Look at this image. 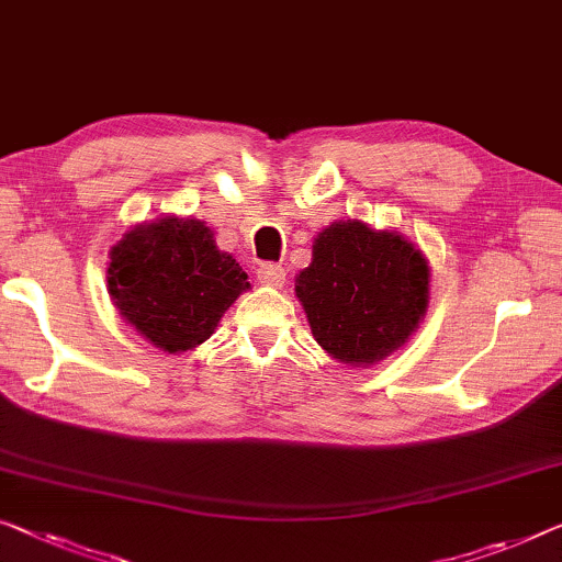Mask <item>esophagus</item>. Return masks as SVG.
Returning <instances> with one entry per match:
<instances>
[{"label":"esophagus","instance_id":"1","mask_svg":"<svg viewBox=\"0 0 562 562\" xmlns=\"http://www.w3.org/2000/svg\"><path fill=\"white\" fill-rule=\"evenodd\" d=\"M257 280L262 282V284H270V288H282V284H284V270H282L280 265L265 262V265H259Z\"/></svg>","mask_w":562,"mask_h":562}]
</instances>
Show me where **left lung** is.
<instances>
[{
	"label": "left lung",
	"instance_id": "1",
	"mask_svg": "<svg viewBox=\"0 0 562 562\" xmlns=\"http://www.w3.org/2000/svg\"><path fill=\"white\" fill-rule=\"evenodd\" d=\"M295 292L315 340L333 358L375 363L404 346L422 321L429 267L401 234L348 220L317 234Z\"/></svg>",
	"mask_w": 562,
	"mask_h": 562
}]
</instances>
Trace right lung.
Wrapping results in <instances>:
<instances>
[{
	"instance_id": "add662e5",
	"label": "right lung",
	"mask_w": 562,
	"mask_h": 562,
	"mask_svg": "<svg viewBox=\"0 0 562 562\" xmlns=\"http://www.w3.org/2000/svg\"><path fill=\"white\" fill-rule=\"evenodd\" d=\"M247 288V272L216 249L212 229L199 220L140 224L113 247L108 267L115 307L169 353L204 342Z\"/></svg>"
}]
</instances>
